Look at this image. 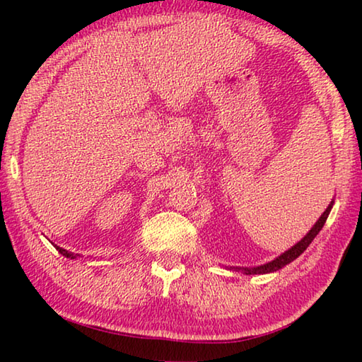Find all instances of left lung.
Listing matches in <instances>:
<instances>
[{
    "label": "left lung",
    "instance_id": "8db88e82",
    "mask_svg": "<svg viewBox=\"0 0 362 362\" xmlns=\"http://www.w3.org/2000/svg\"><path fill=\"white\" fill-rule=\"evenodd\" d=\"M332 206H334V201H330V204L327 206V209L324 211V214L320 217V220H317V222L315 223L313 228H311L308 233H306V236L303 238V240L298 241L292 249L286 250V252L281 254V255L278 257V259L268 262V263H265V265L254 267V268H243V272L246 273V274H265V273H273V272H276V269L286 267L287 263H291V262L296 260L297 257H298L300 254H303V250H306V247L310 246L311 241L315 240L317 233L321 231V228L324 226V223H326V220H327V217H329L330 209H332ZM238 269H240V268H238Z\"/></svg>",
    "mask_w": 362,
    "mask_h": 362
}]
</instances>
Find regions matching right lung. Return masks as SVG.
<instances>
[{"mask_svg": "<svg viewBox=\"0 0 362 362\" xmlns=\"http://www.w3.org/2000/svg\"><path fill=\"white\" fill-rule=\"evenodd\" d=\"M59 252L62 254V255H65V257H69V259H75V255H73L71 252H69V250H65V249H62V247H59Z\"/></svg>", "mask_w": 362, "mask_h": 362, "instance_id": "obj_1", "label": "right lung"}]
</instances>
